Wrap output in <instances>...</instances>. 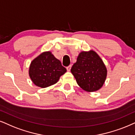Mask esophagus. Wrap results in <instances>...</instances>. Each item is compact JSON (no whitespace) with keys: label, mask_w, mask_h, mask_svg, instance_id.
<instances>
[{"label":"esophagus","mask_w":135,"mask_h":135,"mask_svg":"<svg viewBox=\"0 0 135 135\" xmlns=\"http://www.w3.org/2000/svg\"><path fill=\"white\" fill-rule=\"evenodd\" d=\"M71 67V65H69V66H67V67H66V70H67V71H70Z\"/></svg>","instance_id":"esophagus-1"}]
</instances>
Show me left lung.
<instances>
[{"mask_svg":"<svg viewBox=\"0 0 135 135\" xmlns=\"http://www.w3.org/2000/svg\"><path fill=\"white\" fill-rule=\"evenodd\" d=\"M71 72L80 87L88 92L100 89L107 76V69L103 60L92 50L80 53Z\"/></svg>","mask_w":135,"mask_h":135,"instance_id":"1","label":"left lung"}]
</instances>
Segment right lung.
Here are the masks:
<instances>
[{"label":"right lung","mask_w":135,"mask_h":135,"mask_svg":"<svg viewBox=\"0 0 135 135\" xmlns=\"http://www.w3.org/2000/svg\"><path fill=\"white\" fill-rule=\"evenodd\" d=\"M66 71L60 61L50 51L44 52L30 63L28 74L32 82L40 88L55 84Z\"/></svg>","instance_id":"right-lung-1"}]
</instances>
